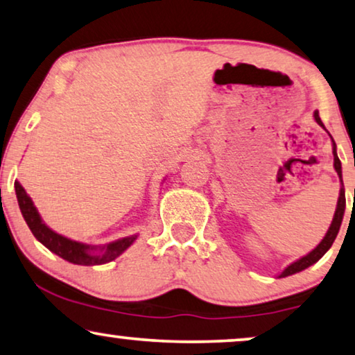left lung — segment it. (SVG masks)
<instances>
[{
    "label": "left lung",
    "mask_w": 355,
    "mask_h": 355,
    "mask_svg": "<svg viewBox=\"0 0 355 355\" xmlns=\"http://www.w3.org/2000/svg\"><path fill=\"white\" fill-rule=\"evenodd\" d=\"M313 117H315V121L318 125H322L323 128H325V125H323L322 119L320 116H318V111L313 112ZM333 139V138H331ZM333 156H334V168H336L338 175H339V180L343 178V173H341V161H339L338 154H336V143L333 141ZM343 183V180H341ZM344 209H346V196H344V187L341 188V193H339V199H338V207H336V212H334V217H333V222L331 225H329L328 232L325 234V238L322 239V243L318 244V246L313 249V251H311L307 254V256H304L299 259V261L293 262L291 266H288L282 272V275L279 277H289L293 275V273H297L304 270V268L311 267L312 263H315L318 259L323 257V254H325L329 248H331V244L334 239H336V234L339 232V227H341V222H343V216H344Z\"/></svg>",
    "instance_id": "left-lung-1"
}]
</instances>
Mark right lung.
<instances>
[{
	"label": "right lung",
	"mask_w": 355,
	"mask_h": 355,
	"mask_svg": "<svg viewBox=\"0 0 355 355\" xmlns=\"http://www.w3.org/2000/svg\"><path fill=\"white\" fill-rule=\"evenodd\" d=\"M16 194H17V202L21 207V212L24 218H26L28 228L32 230L33 236L38 239L43 246H46L49 251L58 254L59 257H62L64 261H69L77 266H101V263H107L114 261V259L121 256L125 249L137 239V234L133 236H127L114 241L107 246L99 248L98 252L94 253L96 246H89V244H83L73 239H69L62 234H58L53 232L51 228L44 225L42 217L37 211V207L33 206L32 199L28 198L26 189L22 188V184L16 182Z\"/></svg>",
	"instance_id": "obj_1"
}]
</instances>
